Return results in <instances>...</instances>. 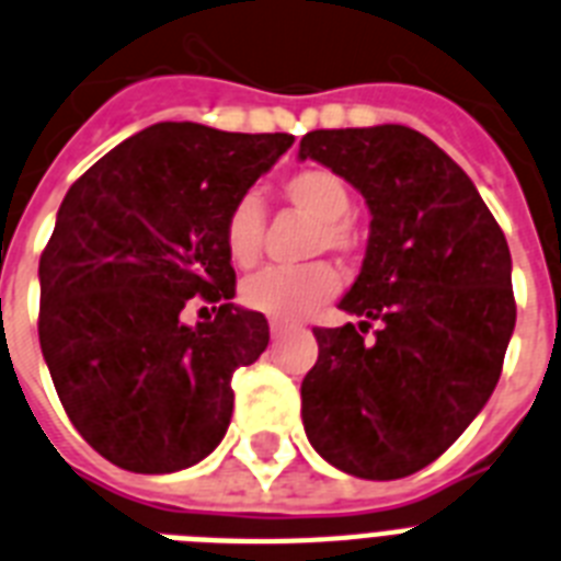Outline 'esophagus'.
<instances>
[{"instance_id":"1","label":"esophagus","mask_w":561,"mask_h":561,"mask_svg":"<svg viewBox=\"0 0 561 561\" xmlns=\"http://www.w3.org/2000/svg\"><path fill=\"white\" fill-rule=\"evenodd\" d=\"M285 331H288V325H285V322H279V320H273V322H271V334H273V336L285 334Z\"/></svg>"}]
</instances>
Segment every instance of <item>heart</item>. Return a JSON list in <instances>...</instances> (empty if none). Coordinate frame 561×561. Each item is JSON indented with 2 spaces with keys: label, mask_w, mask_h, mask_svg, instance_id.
Listing matches in <instances>:
<instances>
[{
  "label": "heart",
  "mask_w": 561,
  "mask_h": 561,
  "mask_svg": "<svg viewBox=\"0 0 561 561\" xmlns=\"http://www.w3.org/2000/svg\"><path fill=\"white\" fill-rule=\"evenodd\" d=\"M282 193L294 207L320 221L317 244L336 253L357 248V230L348 221L352 190L343 178L322 167L299 170L282 184ZM265 236V209L256 195H241L225 218V250L239 267L253 265L262 253ZM340 276L331 265L305 267H265L241 282V302L271 320H302L336 294Z\"/></svg>",
  "instance_id": "obj_1"
}]
</instances>
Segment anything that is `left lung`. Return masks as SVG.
I'll list each match as a JSON object with an SVG mask.
<instances>
[{
    "label": "left lung",
    "mask_w": 561,
    "mask_h": 561,
    "mask_svg": "<svg viewBox=\"0 0 561 561\" xmlns=\"http://www.w3.org/2000/svg\"><path fill=\"white\" fill-rule=\"evenodd\" d=\"M305 158L371 213L366 259L340 299L359 322L313 328L305 435L348 476L407 478L461 438L502 377L516 328L507 239L470 175L409 126L308 131ZM371 321L381 328L366 341Z\"/></svg>",
    "instance_id": "8db88e82"
}]
</instances>
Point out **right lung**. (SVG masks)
Returning a JSON list of instances; mask_svg holds the SVG:
<instances>
[{
  "label": "right lung",
  "mask_w": 561,
  "mask_h": 561,
  "mask_svg": "<svg viewBox=\"0 0 561 561\" xmlns=\"http://www.w3.org/2000/svg\"><path fill=\"white\" fill-rule=\"evenodd\" d=\"M294 144L202 123H154L103 154L59 204L39 259V345L59 403L106 461L178 472L233 414V371L271 331L236 296L225 218ZM193 295L213 321L180 320Z\"/></svg>",
  "instance_id": "obj_1"
}]
</instances>
